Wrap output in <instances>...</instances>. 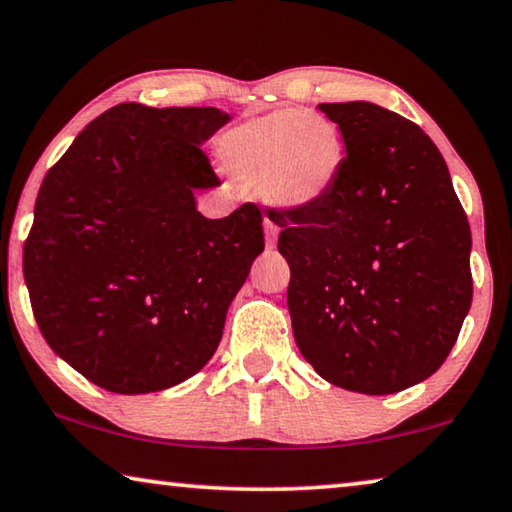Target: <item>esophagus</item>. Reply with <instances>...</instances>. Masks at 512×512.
Wrapping results in <instances>:
<instances>
[{"instance_id": "34e87169", "label": "esophagus", "mask_w": 512, "mask_h": 512, "mask_svg": "<svg viewBox=\"0 0 512 512\" xmlns=\"http://www.w3.org/2000/svg\"><path fill=\"white\" fill-rule=\"evenodd\" d=\"M278 230H280V227L275 225V221H271L269 216H264V234H266V243H269L271 248H273L275 239H278Z\"/></svg>"}]
</instances>
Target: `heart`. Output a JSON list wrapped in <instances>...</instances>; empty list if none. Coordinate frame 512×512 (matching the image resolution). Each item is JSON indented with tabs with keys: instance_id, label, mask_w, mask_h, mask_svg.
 <instances>
[{
	"instance_id": "b5f03b06",
	"label": "heart",
	"mask_w": 512,
	"mask_h": 512,
	"mask_svg": "<svg viewBox=\"0 0 512 512\" xmlns=\"http://www.w3.org/2000/svg\"><path fill=\"white\" fill-rule=\"evenodd\" d=\"M218 145L234 180L255 186L280 207H307L326 196L344 159L335 125L298 109L241 120Z\"/></svg>"
}]
</instances>
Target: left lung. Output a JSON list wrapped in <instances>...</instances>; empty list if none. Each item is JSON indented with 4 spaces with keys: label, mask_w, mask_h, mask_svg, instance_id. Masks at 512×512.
<instances>
[{
    "label": "left lung",
    "mask_w": 512,
    "mask_h": 512,
    "mask_svg": "<svg viewBox=\"0 0 512 512\" xmlns=\"http://www.w3.org/2000/svg\"><path fill=\"white\" fill-rule=\"evenodd\" d=\"M346 157L326 196L271 209L298 351L328 383L394 394L442 367L472 305V232L440 150L371 102L319 104Z\"/></svg>",
    "instance_id": "1"
}]
</instances>
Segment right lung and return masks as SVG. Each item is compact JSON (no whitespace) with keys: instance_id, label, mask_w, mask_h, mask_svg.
Segmentation results:
<instances>
[{"instance_id":"add662e5","label":"right lung","mask_w":512,"mask_h":512,"mask_svg":"<svg viewBox=\"0 0 512 512\" xmlns=\"http://www.w3.org/2000/svg\"><path fill=\"white\" fill-rule=\"evenodd\" d=\"M230 116L214 107L118 104L88 123L40 184L22 269L45 342L116 394L198 373L264 250L262 212L196 209L221 184L202 150Z\"/></svg>"}]
</instances>
